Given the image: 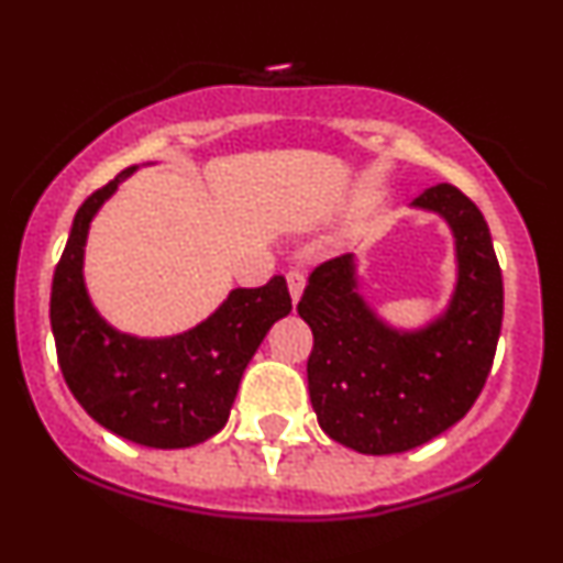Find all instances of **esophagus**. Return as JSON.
Masks as SVG:
<instances>
[{
	"label": "esophagus",
	"instance_id": "obj_1",
	"mask_svg": "<svg viewBox=\"0 0 563 563\" xmlns=\"http://www.w3.org/2000/svg\"><path fill=\"white\" fill-rule=\"evenodd\" d=\"M286 280H288V291H291V299L294 305H297L301 291H305V272L301 269H288L286 272Z\"/></svg>",
	"mask_w": 563,
	"mask_h": 563
}]
</instances>
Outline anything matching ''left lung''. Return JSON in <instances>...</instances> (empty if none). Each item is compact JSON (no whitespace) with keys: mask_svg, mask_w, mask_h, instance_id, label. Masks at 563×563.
Returning <instances> with one entry per match:
<instances>
[{"mask_svg":"<svg viewBox=\"0 0 563 563\" xmlns=\"http://www.w3.org/2000/svg\"><path fill=\"white\" fill-rule=\"evenodd\" d=\"M451 223L459 286L445 316L416 334L383 327L356 294L353 256L329 258L307 277L297 312L312 329L307 388L331 440L366 455L405 453L470 412L494 364L505 288L488 223L451 186L416 199Z\"/></svg>","mask_w":563,"mask_h":563,"instance_id":"8db88e82","label":"left lung"}]
</instances>
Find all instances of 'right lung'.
<instances>
[{"instance_id":"obj_1","label":"right lung","mask_w":563,"mask_h":563,"mask_svg":"<svg viewBox=\"0 0 563 563\" xmlns=\"http://www.w3.org/2000/svg\"><path fill=\"white\" fill-rule=\"evenodd\" d=\"M132 173H118L75 212L53 272L51 329L62 375L82 410L123 440L169 451L227 426L242 372L272 323L291 312V294L283 275L262 288H234L205 323L169 340L110 329L86 297L82 245L93 212Z\"/></svg>"}]
</instances>
